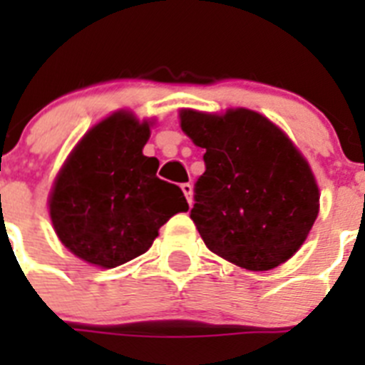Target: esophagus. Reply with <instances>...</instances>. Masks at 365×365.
Returning a JSON list of instances; mask_svg holds the SVG:
<instances>
[{"label": "esophagus", "instance_id": "esophagus-1", "mask_svg": "<svg viewBox=\"0 0 365 365\" xmlns=\"http://www.w3.org/2000/svg\"><path fill=\"white\" fill-rule=\"evenodd\" d=\"M180 190H182V193L186 195V201H188V205L192 206V185H190V182H182V185H180Z\"/></svg>", "mask_w": 365, "mask_h": 365}]
</instances>
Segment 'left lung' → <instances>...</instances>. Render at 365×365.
<instances>
[{
	"label": "left lung",
	"mask_w": 365,
	"mask_h": 365,
	"mask_svg": "<svg viewBox=\"0 0 365 365\" xmlns=\"http://www.w3.org/2000/svg\"><path fill=\"white\" fill-rule=\"evenodd\" d=\"M180 128L206 150L190 212L206 247L257 272L294 256L318 217L320 192L291 138L245 108L182 109Z\"/></svg>",
	"instance_id": "obj_1"
}]
</instances>
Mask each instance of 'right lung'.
<instances>
[{"label":"right lung","instance_id":"obj_1","mask_svg":"<svg viewBox=\"0 0 365 365\" xmlns=\"http://www.w3.org/2000/svg\"><path fill=\"white\" fill-rule=\"evenodd\" d=\"M150 122L118 111L74 148L49 199L56 235L74 256L113 269L140 256L172 215L188 210L179 186L157 177L143 153Z\"/></svg>","mask_w":365,"mask_h":365}]
</instances>
